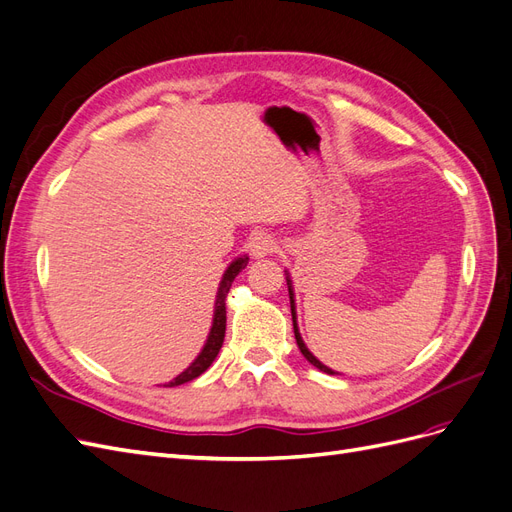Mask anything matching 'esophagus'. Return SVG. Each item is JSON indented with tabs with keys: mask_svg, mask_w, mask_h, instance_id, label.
<instances>
[{
	"mask_svg": "<svg viewBox=\"0 0 512 512\" xmlns=\"http://www.w3.org/2000/svg\"><path fill=\"white\" fill-rule=\"evenodd\" d=\"M250 252L256 258L269 256L277 252V241L271 235H267V232H256V235L250 239Z\"/></svg>",
	"mask_w": 512,
	"mask_h": 512,
	"instance_id": "34e87169",
	"label": "esophagus"
}]
</instances>
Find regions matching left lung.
Returning <instances> with one entry per match:
<instances>
[{
  "label": "left lung",
  "instance_id": "obj_1",
  "mask_svg": "<svg viewBox=\"0 0 512 512\" xmlns=\"http://www.w3.org/2000/svg\"><path fill=\"white\" fill-rule=\"evenodd\" d=\"M288 294H290V312H292V324H294V339H297V346H299V350H301V354L305 356V359L309 361V363H312L314 367H318L320 371H324V374H335V371L333 369H329V367H324L318 359H316V356L312 354V352H309L307 348H305V344H303V339H301V335H299V329H297V318H294V292H292V288H290V280H288Z\"/></svg>",
  "mask_w": 512,
  "mask_h": 512
}]
</instances>
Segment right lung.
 <instances>
[{
	"instance_id": "1",
	"label": "right lung",
	"mask_w": 512,
	"mask_h": 512,
	"mask_svg": "<svg viewBox=\"0 0 512 512\" xmlns=\"http://www.w3.org/2000/svg\"><path fill=\"white\" fill-rule=\"evenodd\" d=\"M247 267V258H237L232 265L226 269L224 277H222V284L218 290V299H215V316H213V327L209 333L207 344L203 348V352L198 354V359L179 374L173 382H168V386H179L183 382H190L194 378H198L203 371L209 369V365L215 361V356H218L222 344H224V333H226V297H228V290L235 282V277L241 273V269Z\"/></svg>"
}]
</instances>
